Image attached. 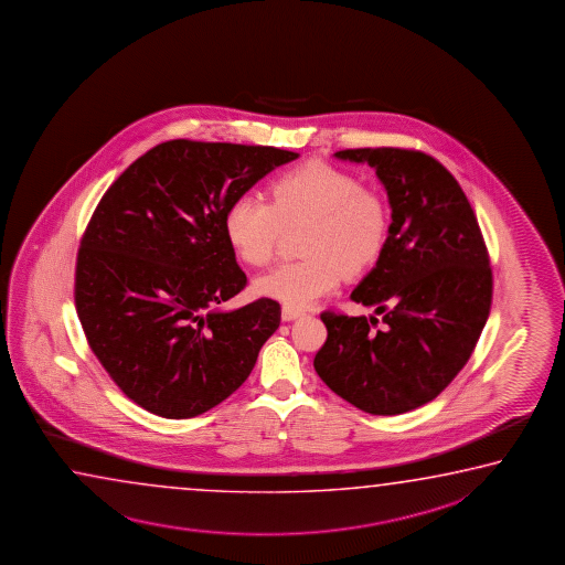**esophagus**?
Wrapping results in <instances>:
<instances>
[{"mask_svg": "<svg viewBox=\"0 0 565 565\" xmlns=\"http://www.w3.org/2000/svg\"><path fill=\"white\" fill-rule=\"evenodd\" d=\"M300 316H305L302 310H298V308L282 307V320H285V322L297 320Z\"/></svg>", "mask_w": 565, "mask_h": 565, "instance_id": "34e87169", "label": "esophagus"}]
</instances>
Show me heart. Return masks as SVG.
Returning a JSON list of instances; mask_svg holds the SVG:
<instances>
[{"label": "heart", "mask_w": 565, "mask_h": 565, "mask_svg": "<svg viewBox=\"0 0 565 565\" xmlns=\"http://www.w3.org/2000/svg\"><path fill=\"white\" fill-rule=\"evenodd\" d=\"M270 203L241 195L225 211V235L249 267H265L285 231L298 233V260L257 280V290L290 308H305L332 292L342 273L358 277L382 257L390 210L382 195L326 162L280 173L268 188Z\"/></svg>", "instance_id": "obj_1"}]
</instances>
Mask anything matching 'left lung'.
Masks as SVG:
<instances>
[{
  "instance_id": "left-lung-1",
  "label": "left lung",
  "mask_w": 565,
  "mask_h": 565,
  "mask_svg": "<svg viewBox=\"0 0 565 565\" xmlns=\"http://www.w3.org/2000/svg\"><path fill=\"white\" fill-rule=\"evenodd\" d=\"M335 156L375 170L392 225L382 257L352 292L382 320L324 310L328 335L315 370L358 409L399 415L433 402L475 352L492 305L487 243L459 182L429 153L355 148Z\"/></svg>"
}]
</instances>
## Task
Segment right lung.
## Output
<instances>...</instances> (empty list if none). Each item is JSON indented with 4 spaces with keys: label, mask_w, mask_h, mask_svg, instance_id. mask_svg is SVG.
Here are the masks:
<instances>
[{
    "label": "right lung",
    "mask_w": 565,
    "mask_h": 565,
    "mask_svg": "<svg viewBox=\"0 0 565 565\" xmlns=\"http://www.w3.org/2000/svg\"><path fill=\"white\" fill-rule=\"evenodd\" d=\"M297 158L180 138L140 156L98 201L78 247L75 307L98 362L146 412L190 419L249 377L280 305L258 298L220 310L247 287L223 220L263 175Z\"/></svg>",
    "instance_id": "add662e5"
}]
</instances>
